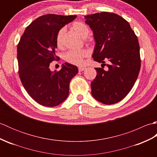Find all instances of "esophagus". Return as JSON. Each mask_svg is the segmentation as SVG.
<instances>
[{
  "instance_id": "1",
  "label": "esophagus",
  "mask_w": 157,
  "mask_h": 157,
  "mask_svg": "<svg viewBox=\"0 0 157 157\" xmlns=\"http://www.w3.org/2000/svg\"><path fill=\"white\" fill-rule=\"evenodd\" d=\"M85 69H86V68H85V67H79L78 68V70H79V72L84 71Z\"/></svg>"
}]
</instances>
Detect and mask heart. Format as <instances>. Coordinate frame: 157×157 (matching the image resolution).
I'll return each mask as SVG.
<instances>
[{"mask_svg":"<svg viewBox=\"0 0 157 157\" xmlns=\"http://www.w3.org/2000/svg\"><path fill=\"white\" fill-rule=\"evenodd\" d=\"M71 28L73 30L76 32L79 36L84 38L86 42L92 43L94 40L92 37H87L90 29L88 25L85 24L84 23L81 21H75L72 24ZM65 33V28H61V29H59L57 34H56V44L59 48H63L64 47ZM88 56L89 52L87 50L85 49L80 50V51H69L65 54L64 59L70 64L77 66H82L84 63V59Z\"/></svg>","mask_w":157,"mask_h":157,"instance_id":"b5f03b06","label":"heart"}]
</instances>
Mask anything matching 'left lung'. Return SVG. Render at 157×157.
Returning a JSON list of instances; mask_svg holds the SVG:
<instances>
[{
	"label": "left lung",
	"mask_w": 157,
	"mask_h": 157,
	"mask_svg": "<svg viewBox=\"0 0 157 157\" xmlns=\"http://www.w3.org/2000/svg\"><path fill=\"white\" fill-rule=\"evenodd\" d=\"M85 19L96 42L92 58L98 63L109 61L107 71L95 68L92 95L103 104H115L128 95L138 78L141 61L137 36L129 23L115 13H97Z\"/></svg>",
	"instance_id": "obj_1"
}]
</instances>
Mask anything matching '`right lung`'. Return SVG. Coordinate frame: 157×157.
Returning <instances> with one entry per match:
<instances>
[{"label":"right lung","mask_w":157,"mask_h":157,"mask_svg":"<svg viewBox=\"0 0 157 157\" xmlns=\"http://www.w3.org/2000/svg\"><path fill=\"white\" fill-rule=\"evenodd\" d=\"M77 15H44L32 21L17 45L19 75L28 94L38 104L53 107L67 98L71 79L78 73L76 66L65 63L59 71L50 63L56 56V36L59 29Z\"/></svg>","instance_id":"add662e5"}]
</instances>
